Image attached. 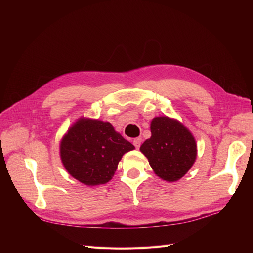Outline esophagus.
Listing matches in <instances>:
<instances>
[{
    "label": "esophagus",
    "instance_id": "esophagus-1",
    "mask_svg": "<svg viewBox=\"0 0 253 253\" xmlns=\"http://www.w3.org/2000/svg\"><path fill=\"white\" fill-rule=\"evenodd\" d=\"M141 141H142V139L140 138V137H138V138H135V139L133 140V143H134V145H135V148H136V149H139V148H140Z\"/></svg>",
    "mask_w": 253,
    "mask_h": 253
}]
</instances>
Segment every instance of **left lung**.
<instances>
[{
  "label": "left lung",
  "mask_w": 253,
  "mask_h": 253,
  "mask_svg": "<svg viewBox=\"0 0 253 253\" xmlns=\"http://www.w3.org/2000/svg\"><path fill=\"white\" fill-rule=\"evenodd\" d=\"M151 137L140 147L154 173L166 181L179 180L196 160L194 136L180 121L159 116L151 121Z\"/></svg>",
  "instance_id": "left-lung-1"
}]
</instances>
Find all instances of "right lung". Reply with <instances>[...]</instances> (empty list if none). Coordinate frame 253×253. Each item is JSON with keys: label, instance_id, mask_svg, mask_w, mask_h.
Here are the masks:
<instances>
[{"label": "right lung", "instance_id": "1", "mask_svg": "<svg viewBox=\"0 0 253 253\" xmlns=\"http://www.w3.org/2000/svg\"><path fill=\"white\" fill-rule=\"evenodd\" d=\"M134 149L110 122L80 117L60 141V158L72 177L94 187L110 181L122 156Z\"/></svg>", "mask_w": 253, "mask_h": 253}]
</instances>
